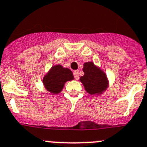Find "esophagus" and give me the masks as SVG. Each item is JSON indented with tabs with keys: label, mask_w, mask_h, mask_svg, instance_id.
I'll return each instance as SVG.
<instances>
[{
	"label": "esophagus",
	"mask_w": 147,
	"mask_h": 147,
	"mask_svg": "<svg viewBox=\"0 0 147 147\" xmlns=\"http://www.w3.org/2000/svg\"><path fill=\"white\" fill-rule=\"evenodd\" d=\"M74 76L75 79L76 80H78V79H79V71H75L74 72Z\"/></svg>",
	"instance_id": "1"
}]
</instances>
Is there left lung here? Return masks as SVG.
Masks as SVG:
<instances>
[{
	"instance_id": "8db88e82",
	"label": "left lung",
	"mask_w": 147,
	"mask_h": 147,
	"mask_svg": "<svg viewBox=\"0 0 147 147\" xmlns=\"http://www.w3.org/2000/svg\"><path fill=\"white\" fill-rule=\"evenodd\" d=\"M84 75L80 77L86 91L90 95L101 93L108 87V81L105 73L97 68L92 62L84 64Z\"/></svg>"
}]
</instances>
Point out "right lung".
Here are the masks:
<instances>
[{"mask_svg": "<svg viewBox=\"0 0 147 147\" xmlns=\"http://www.w3.org/2000/svg\"><path fill=\"white\" fill-rule=\"evenodd\" d=\"M74 79L73 73L68 68H63L60 65H55L43 79L44 87L53 94L60 92L67 81Z\"/></svg>", "mask_w": 147, "mask_h": 147, "instance_id": "1", "label": "right lung"}]
</instances>
